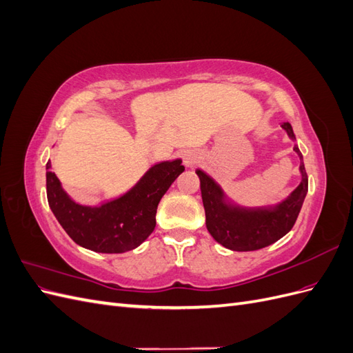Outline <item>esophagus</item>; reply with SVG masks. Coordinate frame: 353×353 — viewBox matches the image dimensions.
Segmentation results:
<instances>
[{"mask_svg":"<svg viewBox=\"0 0 353 353\" xmlns=\"http://www.w3.org/2000/svg\"><path fill=\"white\" fill-rule=\"evenodd\" d=\"M181 157H183L184 166H187V168L194 166L196 163H199V160H200V154L194 150H185V152H183V154H181Z\"/></svg>","mask_w":353,"mask_h":353,"instance_id":"obj_1","label":"esophagus"}]
</instances>
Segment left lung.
Segmentation results:
<instances>
[{
	"instance_id": "1",
	"label": "left lung",
	"mask_w": 353,
	"mask_h": 353,
	"mask_svg": "<svg viewBox=\"0 0 353 353\" xmlns=\"http://www.w3.org/2000/svg\"><path fill=\"white\" fill-rule=\"evenodd\" d=\"M290 140L296 141L293 128L288 122L281 125ZM293 150L301 159L302 181L288 197L274 206L244 208L231 201L215 179L205 170L197 169L201 200L206 212V228L223 248L234 252H250L266 248L284 237L294 225L307 193V175L303 156L294 144Z\"/></svg>"
}]
</instances>
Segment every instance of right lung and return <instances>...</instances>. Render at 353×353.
<instances>
[{"label": "right lung", "instance_id": "right-lung-1", "mask_svg": "<svg viewBox=\"0 0 353 353\" xmlns=\"http://www.w3.org/2000/svg\"><path fill=\"white\" fill-rule=\"evenodd\" d=\"M183 160L159 162L126 193L97 206L74 201L61 187L51 162H47V199L50 209L68 236L82 248L99 253H123L138 248L156 227L160 199L184 172Z\"/></svg>", "mask_w": 353, "mask_h": 353}]
</instances>
